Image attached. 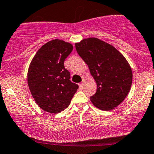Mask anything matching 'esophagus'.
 Returning a JSON list of instances; mask_svg holds the SVG:
<instances>
[{"label":"esophagus","instance_id":"34e87169","mask_svg":"<svg viewBox=\"0 0 154 154\" xmlns=\"http://www.w3.org/2000/svg\"><path fill=\"white\" fill-rule=\"evenodd\" d=\"M83 84H84V81H83V82H82V83H79V86H80V88H82V87L83 86Z\"/></svg>","mask_w":154,"mask_h":154}]
</instances>
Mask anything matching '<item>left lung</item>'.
<instances>
[{"instance_id": "left-lung-1", "label": "left lung", "mask_w": 154, "mask_h": 154, "mask_svg": "<svg viewBox=\"0 0 154 154\" xmlns=\"http://www.w3.org/2000/svg\"><path fill=\"white\" fill-rule=\"evenodd\" d=\"M75 47L97 83L96 93L90 97L91 103L103 111L115 109L131 88L133 72L128 62L116 48L97 38H85Z\"/></svg>"}]
</instances>
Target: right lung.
Listing matches in <instances>:
<instances>
[{"label":"right lung","instance_id":"1","mask_svg":"<svg viewBox=\"0 0 154 154\" xmlns=\"http://www.w3.org/2000/svg\"><path fill=\"white\" fill-rule=\"evenodd\" d=\"M72 50L71 43L51 40L38 49L29 64V91L38 106L48 112L57 114L67 108L79 87L70 81L64 66Z\"/></svg>","mask_w":154,"mask_h":154}]
</instances>
